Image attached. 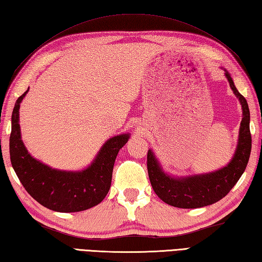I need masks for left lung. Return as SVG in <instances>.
<instances>
[{"instance_id": "8db88e82", "label": "left lung", "mask_w": 262, "mask_h": 262, "mask_svg": "<svg viewBox=\"0 0 262 262\" xmlns=\"http://www.w3.org/2000/svg\"><path fill=\"white\" fill-rule=\"evenodd\" d=\"M224 71L243 111L238 142L233 159L226 166L209 173L174 177L164 172L152 150H148L147 169L151 187L156 195L166 204L180 209H196L213 204L228 194L246 169L252 146L249 105L236 89L230 74L226 70Z\"/></svg>"}]
</instances>
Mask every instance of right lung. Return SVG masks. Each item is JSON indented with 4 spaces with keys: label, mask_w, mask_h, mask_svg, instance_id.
<instances>
[{
    "label": "right lung",
    "mask_w": 262,
    "mask_h": 262,
    "mask_svg": "<svg viewBox=\"0 0 262 262\" xmlns=\"http://www.w3.org/2000/svg\"><path fill=\"white\" fill-rule=\"evenodd\" d=\"M25 91L13 107L10 135V160L24 188L39 204L57 212H78L100 203L111 188L113 167L130 133L112 137L102 145L95 160L80 171L52 169L29 154L21 140L19 108Z\"/></svg>",
    "instance_id": "1"
}]
</instances>
